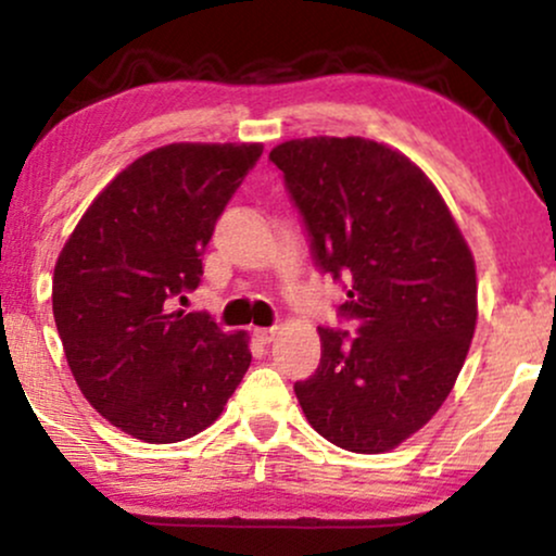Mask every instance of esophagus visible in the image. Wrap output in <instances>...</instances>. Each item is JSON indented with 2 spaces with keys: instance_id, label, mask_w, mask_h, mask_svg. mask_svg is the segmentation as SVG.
<instances>
[{
  "instance_id": "1",
  "label": "esophagus",
  "mask_w": 556,
  "mask_h": 556,
  "mask_svg": "<svg viewBox=\"0 0 556 556\" xmlns=\"http://www.w3.org/2000/svg\"><path fill=\"white\" fill-rule=\"evenodd\" d=\"M253 334H256V340H258L261 344H269V342H274V337H277V327L256 329V331H253Z\"/></svg>"
}]
</instances>
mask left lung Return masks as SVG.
<instances>
[{
    "instance_id": "1",
    "label": "left lung",
    "mask_w": 556,
    "mask_h": 556,
    "mask_svg": "<svg viewBox=\"0 0 556 556\" xmlns=\"http://www.w3.org/2000/svg\"><path fill=\"white\" fill-rule=\"evenodd\" d=\"M303 216L318 271L355 334L318 327L321 363L295 381L314 429L342 450L387 452L431 420L476 331V264L429 177L366 138L287 140L269 154Z\"/></svg>"
}]
</instances>
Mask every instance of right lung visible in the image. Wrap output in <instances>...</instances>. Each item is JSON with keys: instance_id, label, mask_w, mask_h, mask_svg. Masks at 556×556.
<instances>
[{"instance_id": "add662e5", "label": "right lung", "mask_w": 556, "mask_h": 556, "mask_svg": "<svg viewBox=\"0 0 556 556\" xmlns=\"http://www.w3.org/2000/svg\"><path fill=\"white\" fill-rule=\"evenodd\" d=\"M261 143H172L96 195L54 266L52 308L80 392L151 444L195 437L251 366L245 331L206 311L172 314L201 285V256Z\"/></svg>"}]
</instances>
